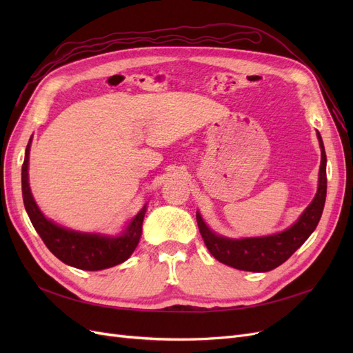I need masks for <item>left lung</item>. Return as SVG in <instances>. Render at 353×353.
Returning <instances> with one entry per match:
<instances>
[{
	"label": "left lung",
	"instance_id": "8db88e82",
	"mask_svg": "<svg viewBox=\"0 0 353 353\" xmlns=\"http://www.w3.org/2000/svg\"><path fill=\"white\" fill-rule=\"evenodd\" d=\"M316 137L321 148L316 194L292 227L271 236L230 239L212 231L197 210V225L213 258L236 270L268 272L284 263L307 240L321 219L327 196V156L319 132Z\"/></svg>",
	"mask_w": 353,
	"mask_h": 353
}]
</instances>
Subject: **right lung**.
<instances>
[{"instance_id":"right-lung-1","label":"right lung","mask_w":353,"mask_h":353,"mask_svg":"<svg viewBox=\"0 0 353 353\" xmlns=\"http://www.w3.org/2000/svg\"><path fill=\"white\" fill-rule=\"evenodd\" d=\"M30 144L32 137L26 147L25 162L22 166L23 203L32 225L50 252L66 265L85 271H101L125 262L140 243L147 203L116 236L100 232H82L59 225L41 212L32 196L28 172Z\"/></svg>"}]
</instances>
